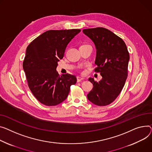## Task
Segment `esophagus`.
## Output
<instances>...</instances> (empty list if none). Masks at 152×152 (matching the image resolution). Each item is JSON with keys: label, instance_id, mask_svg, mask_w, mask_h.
Segmentation results:
<instances>
[{"label": "esophagus", "instance_id": "obj_1", "mask_svg": "<svg viewBox=\"0 0 152 152\" xmlns=\"http://www.w3.org/2000/svg\"><path fill=\"white\" fill-rule=\"evenodd\" d=\"M83 79H84V78L82 76H77V82H80L81 80H83Z\"/></svg>", "mask_w": 152, "mask_h": 152}]
</instances>
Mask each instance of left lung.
Masks as SVG:
<instances>
[{
	"label": "left lung",
	"instance_id": "left-lung-1",
	"mask_svg": "<svg viewBox=\"0 0 152 152\" xmlns=\"http://www.w3.org/2000/svg\"><path fill=\"white\" fill-rule=\"evenodd\" d=\"M83 33L95 44L97 66L95 71L102 76L98 82L88 79L94 87L87 98L95 105L106 106L114 102L124 87L129 60L128 49L122 38L107 28L84 29Z\"/></svg>",
	"mask_w": 152,
	"mask_h": 152
}]
</instances>
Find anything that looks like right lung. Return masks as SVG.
I'll use <instances>...</instances> for the list:
<instances>
[{"instance_id":"1","label":"right lung","mask_w":152,"mask_h":152,"mask_svg":"<svg viewBox=\"0 0 152 152\" xmlns=\"http://www.w3.org/2000/svg\"><path fill=\"white\" fill-rule=\"evenodd\" d=\"M80 32V29L48 30L27 46L23 69L30 90L41 103L48 106L61 103L66 99L70 86L76 84L75 76H60L56 68L68 44Z\"/></svg>"}]
</instances>
